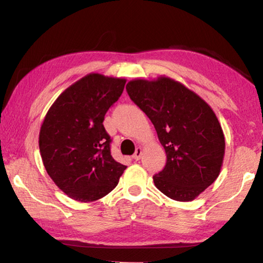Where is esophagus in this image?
I'll return each instance as SVG.
<instances>
[{
  "label": "esophagus",
  "instance_id": "1",
  "mask_svg": "<svg viewBox=\"0 0 263 263\" xmlns=\"http://www.w3.org/2000/svg\"><path fill=\"white\" fill-rule=\"evenodd\" d=\"M141 153H142V149H141V147H138V148L136 149L135 154H133V159H135L136 161H138V160H139V159L141 158Z\"/></svg>",
  "mask_w": 263,
  "mask_h": 263
}]
</instances>
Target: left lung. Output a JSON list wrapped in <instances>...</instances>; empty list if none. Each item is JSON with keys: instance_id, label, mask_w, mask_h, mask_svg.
Returning <instances> with one entry per match:
<instances>
[{"instance_id": "1", "label": "left lung", "mask_w": 263, "mask_h": 263, "mask_svg": "<svg viewBox=\"0 0 263 263\" xmlns=\"http://www.w3.org/2000/svg\"><path fill=\"white\" fill-rule=\"evenodd\" d=\"M130 99L147 115L167 154L166 166L153 176L167 197L190 202L219 175L225 138L211 106L171 78L127 82Z\"/></svg>"}]
</instances>
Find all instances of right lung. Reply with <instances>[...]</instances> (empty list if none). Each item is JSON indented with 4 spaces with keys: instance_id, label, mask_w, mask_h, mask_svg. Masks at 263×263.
I'll return each instance as SVG.
<instances>
[{
    "instance_id": "add662e5",
    "label": "right lung",
    "mask_w": 263,
    "mask_h": 263,
    "mask_svg": "<svg viewBox=\"0 0 263 263\" xmlns=\"http://www.w3.org/2000/svg\"><path fill=\"white\" fill-rule=\"evenodd\" d=\"M125 83V79L88 74L62 91L44 118L39 132L43 163L59 189L75 201L104 197L126 169L111 155L103 126Z\"/></svg>"
}]
</instances>
